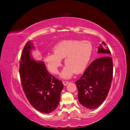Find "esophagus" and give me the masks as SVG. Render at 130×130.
Listing matches in <instances>:
<instances>
[{
    "label": "esophagus",
    "mask_w": 130,
    "mask_h": 130,
    "mask_svg": "<svg viewBox=\"0 0 130 130\" xmlns=\"http://www.w3.org/2000/svg\"><path fill=\"white\" fill-rule=\"evenodd\" d=\"M69 84V82L67 81H63V84L64 86H67L68 84Z\"/></svg>",
    "instance_id": "1"
}]
</instances>
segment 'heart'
<instances>
[{"instance_id":"b5f03b06","label":"heart","mask_w":130,"mask_h":130,"mask_svg":"<svg viewBox=\"0 0 130 130\" xmlns=\"http://www.w3.org/2000/svg\"><path fill=\"white\" fill-rule=\"evenodd\" d=\"M54 53H48L44 56V62L50 71L57 74L61 65L62 59L64 58L66 65L60 76L68 79L75 74L80 73L86 69L90 60L93 52L91 43L87 41L75 40H64L54 47Z\"/></svg>"}]
</instances>
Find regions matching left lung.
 <instances>
[{"instance_id": "1", "label": "left lung", "mask_w": 130, "mask_h": 130, "mask_svg": "<svg viewBox=\"0 0 130 130\" xmlns=\"http://www.w3.org/2000/svg\"><path fill=\"white\" fill-rule=\"evenodd\" d=\"M105 42L98 47L102 56L93 61L82 76L75 82L78 89V100L89 109L98 108L107 97L111 87L113 75V61L111 52Z\"/></svg>"}]
</instances>
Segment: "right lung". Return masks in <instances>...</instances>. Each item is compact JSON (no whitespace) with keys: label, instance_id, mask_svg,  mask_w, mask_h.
Returning a JSON list of instances; mask_svg holds the SVG:
<instances>
[{"label":"right lung","instance_id":"right-lung-1","mask_svg":"<svg viewBox=\"0 0 130 130\" xmlns=\"http://www.w3.org/2000/svg\"><path fill=\"white\" fill-rule=\"evenodd\" d=\"M32 41L25 44L21 56L19 74L23 90L30 104L44 114L54 111L60 100L62 81L47 70L44 62L35 60Z\"/></svg>","mask_w":130,"mask_h":130}]
</instances>
